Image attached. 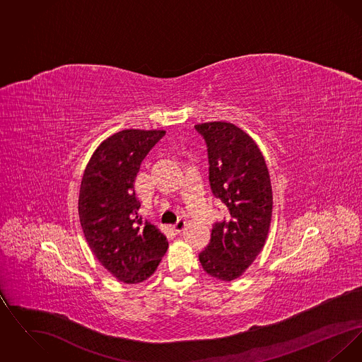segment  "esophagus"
I'll return each instance as SVG.
<instances>
[{
    "mask_svg": "<svg viewBox=\"0 0 362 362\" xmlns=\"http://www.w3.org/2000/svg\"><path fill=\"white\" fill-rule=\"evenodd\" d=\"M185 226H186V221L183 218H179L176 221V224L173 225V229H175V232H182L185 229Z\"/></svg>",
    "mask_w": 362,
    "mask_h": 362,
    "instance_id": "obj_1",
    "label": "esophagus"
}]
</instances>
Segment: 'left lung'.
Here are the masks:
<instances>
[{
    "instance_id": "obj_1",
    "label": "left lung",
    "mask_w": 362,
    "mask_h": 362,
    "mask_svg": "<svg viewBox=\"0 0 362 362\" xmlns=\"http://www.w3.org/2000/svg\"><path fill=\"white\" fill-rule=\"evenodd\" d=\"M194 129L206 145L211 192L228 213L213 225L199 262L209 276L232 281L264 245L273 209L270 176L257 144L235 124L209 122Z\"/></svg>"
}]
</instances>
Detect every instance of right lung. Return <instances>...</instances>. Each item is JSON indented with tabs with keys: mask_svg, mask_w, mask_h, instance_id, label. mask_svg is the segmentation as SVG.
I'll list each match as a JSON object with an SVG mask.
<instances>
[{
	"mask_svg": "<svg viewBox=\"0 0 362 362\" xmlns=\"http://www.w3.org/2000/svg\"><path fill=\"white\" fill-rule=\"evenodd\" d=\"M164 130H122L90 157L83 176L78 214L86 241L104 267L126 284L152 276L168 240L137 214L134 182L141 163Z\"/></svg>",
	"mask_w": 362,
	"mask_h": 362,
	"instance_id": "1",
	"label": "right lung"
}]
</instances>
